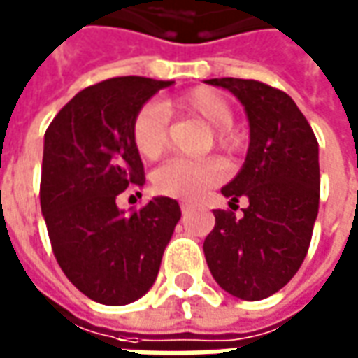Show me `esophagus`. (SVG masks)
<instances>
[{
    "label": "esophagus",
    "instance_id": "34e87169",
    "mask_svg": "<svg viewBox=\"0 0 358 358\" xmlns=\"http://www.w3.org/2000/svg\"><path fill=\"white\" fill-rule=\"evenodd\" d=\"M180 210H182V213H186V211H189V203H186V201H182V203H180Z\"/></svg>",
    "mask_w": 358,
    "mask_h": 358
}]
</instances>
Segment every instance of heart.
Wrapping results in <instances>:
<instances>
[{
	"instance_id": "obj_1",
	"label": "heart",
	"mask_w": 358,
	"mask_h": 358,
	"mask_svg": "<svg viewBox=\"0 0 358 358\" xmlns=\"http://www.w3.org/2000/svg\"><path fill=\"white\" fill-rule=\"evenodd\" d=\"M174 111L194 117L213 129V145L221 150H233L239 137L231 131L233 109L220 92L211 87H196L174 101ZM133 143L138 155L147 160H157L169 147V111L157 101L138 109L131 127ZM225 178V166L217 159L184 160L172 159L152 174L155 189L176 199H198L208 188L217 186Z\"/></svg>"
}]
</instances>
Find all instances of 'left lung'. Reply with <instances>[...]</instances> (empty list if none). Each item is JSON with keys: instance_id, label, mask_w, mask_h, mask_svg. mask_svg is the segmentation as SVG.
Masks as SVG:
<instances>
[{"instance_id": "8db88e82", "label": "left lung", "mask_w": 358, "mask_h": 358, "mask_svg": "<svg viewBox=\"0 0 358 358\" xmlns=\"http://www.w3.org/2000/svg\"><path fill=\"white\" fill-rule=\"evenodd\" d=\"M229 90L249 119V150L239 174L221 188L249 199L237 220L215 210L203 241L211 276L231 296L264 300L284 288L308 255L320 210V147L308 119L288 94L257 80L211 78Z\"/></svg>"}]
</instances>
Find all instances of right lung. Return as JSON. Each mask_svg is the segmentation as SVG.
Returning <instances> with one entry per match:
<instances>
[{
    "label": "right lung",
    "mask_w": 358,
    "mask_h": 358,
    "mask_svg": "<svg viewBox=\"0 0 358 358\" xmlns=\"http://www.w3.org/2000/svg\"><path fill=\"white\" fill-rule=\"evenodd\" d=\"M172 80L111 78L82 90L45 133L41 211L68 280L90 300L125 306L145 296L180 221L176 199L157 196L133 213L119 194L145 184L131 127Z\"/></svg>",
    "instance_id": "obj_1"
}]
</instances>
